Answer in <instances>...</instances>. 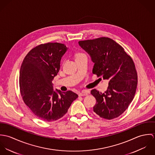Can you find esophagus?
I'll return each mask as SVG.
<instances>
[{
	"label": "esophagus",
	"mask_w": 155,
	"mask_h": 155,
	"mask_svg": "<svg viewBox=\"0 0 155 155\" xmlns=\"http://www.w3.org/2000/svg\"><path fill=\"white\" fill-rule=\"evenodd\" d=\"M89 91L88 90H82L81 92L79 93V96H86L89 94Z\"/></svg>",
	"instance_id": "34e87169"
}]
</instances>
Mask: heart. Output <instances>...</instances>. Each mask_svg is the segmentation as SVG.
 <instances>
[{
  "instance_id": "1",
  "label": "heart",
  "mask_w": 155,
  "mask_h": 155,
  "mask_svg": "<svg viewBox=\"0 0 155 155\" xmlns=\"http://www.w3.org/2000/svg\"><path fill=\"white\" fill-rule=\"evenodd\" d=\"M83 55H85L84 54L82 53H78L76 54V58H78V57H80L81 56H83Z\"/></svg>"
}]
</instances>
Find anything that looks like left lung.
Instances as JSON below:
<instances>
[{
	"label": "left lung",
	"mask_w": 155,
	"mask_h": 155,
	"mask_svg": "<svg viewBox=\"0 0 155 155\" xmlns=\"http://www.w3.org/2000/svg\"><path fill=\"white\" fill-rule=\"evenodd\" d=\"M78 43L94 63L93 73L109 81V87L104 93L95 89L91 91L97 101L94 111L106 119L117 117L133 101L137 89V74L132 58L110 38Z\"/></svg>",
	"instance_id": "left-lung-1"
}]
</instances>
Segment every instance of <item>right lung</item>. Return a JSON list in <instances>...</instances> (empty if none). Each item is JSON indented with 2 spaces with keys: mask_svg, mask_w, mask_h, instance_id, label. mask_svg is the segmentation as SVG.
Here are the masks:
<instances>
[{
  "mask_svg": "<svg viewBox=\"0 0 155 155\" xmlns=\"http://www.w3.org/2000/svg\"><path fill=\"white\" fill-rule=\"evenodd\" d=\"M68 48L47 43L32 49L25 56L20 71V88L25 104L39 119L57 120L68 111L78 95L71 91L54 89L52 82L60 68Z\"/></svg>",
  "mask_w": 155,
  "mask_h": 155,
  "instance_id": "1",
  "label": "right lung"
}]
</instances>
